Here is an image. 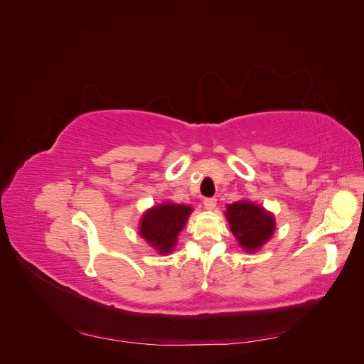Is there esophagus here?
<instances>
[{"label": "esophagus", "instance_id": "34e87169", "mask_svg": "<svg viewBox=\"0 0 364 364\" xmlns=\"http://www.w3.org/2000/svg\"><path fill=\"white\" fill-rule=\"evenodd\" d=\"M203 205L206 209H214L217 205V199L215 197H206V199L203 200Z\"/></svg>", "mask_w": 364, "mask_h": 364}]
</instances>
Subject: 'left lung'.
I'll return each instance as SVG.
<instances>
[{"instance_id": "1", "label": "left lung", "mask_w": 364, "mask_h": 364, "mask_svg": "<svg viewBox=\"0 0 364 364\" xmlns=\"http://www.w3.org/2000/svg\"><path fill=\"white\" fill-rule=\"evenodd\" d=\"M228 222L240 246L247 252L257 250L272 237L273 215L252 202H235L228 206Z\"/></svg>"}]
</instances>
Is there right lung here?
<instances>
[{"label":"right lung","instance_id":"1","mask_svg":"<svg viewBox=\"0 0 364 364\" xmlns=\"http://www.w3.org/2000/svg\"><path fill=\"white\" fill-rule=\"evenodd\" d=\"M193 209L185 205L164 203L149 209L142 215L139 234L161 253H168L176 245V237L186 223Z\"/></svg>","mask_w":364,"mask_h":364}]
</instances>
